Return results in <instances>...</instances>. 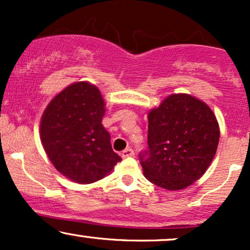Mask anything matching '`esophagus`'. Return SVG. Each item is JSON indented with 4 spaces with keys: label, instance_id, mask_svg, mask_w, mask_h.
<instances>
[{
    "label": "esophagus",
    "instance_id": "obj_1",
    "mask_svg": "<svg viewBox=\"0 0 250 250\" xmlns=\"http://www.w3.org/2000/svg\"><path fill=\"white\" fill-rule=\"evenodd\" d=\"M133 155H134V150L131 148L125 149V150L121 153V156L123 157V159H125V157H129V156H133Z\"/></svg>",
    "mask_w": 250,
    "mask_h": 250
}]
</instances>
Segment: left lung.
<instances>
[{
    "instance_id": "1",
    "label": "left lung",
    "mask_w": 250,
    "mask_h": 250,
    "mask_svg": "<svg viewBox=\"0 0 250 250\" xmlns=\"http://www.w3.org/2000/svg\"><path fill=\"white\" fill-rule=\"evenodd\" d=\"M148 149L140 153L146 179L179 190L193 185L213 161L220 128L211 109L188 94L168 96L148 114Z\"/></svg>"
}]
</instances>
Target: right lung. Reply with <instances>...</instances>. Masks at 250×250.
<instances>
[{
    "instance_id": "add662e5",
    "label": "right lung",
    "mask_w": 250,
    "mask_h": 250,
    "mask_svg": "<svg viewBox=\"0 0 250 250\" xmlns=\"http://www.w3.org/2000/svg\"><path fill=\"white\" fill-rule=\"evenodd\" d=\"M104 113L100 90L84 81L63 89L43 113V148L54 167L74 182H96L121 161L102 125Z\"/></svg>"
}]
</instances>
